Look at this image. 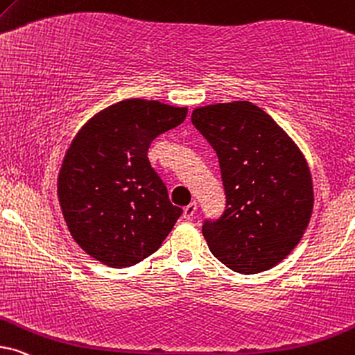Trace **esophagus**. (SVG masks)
Masks as SVG:
<instances>
[{
	"label": "esophagus",
	"instance_id": "esophagus-1",
	"mask_svg": "<svg viewBox=\"0 0 355 355\" xmlns=\"http://www.w3.org/2000/svg\"><path fill=\"white\" fill-rule=\"evenodd\" d=\"M196 211H197V204H196V202H191V204L184 207V218L192 220V217H194Z\"/></svg>",
	"mask_w": 355,
	"mask_h": 355
}]
</instances>
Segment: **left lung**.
<instances>
[{
  "mask_svg": "<svg viewBox=\"0 0 355 355\" xmlns=\"http://www.w3.org/2000/svg\"><path fill=\"white\" fill-rule=\"evenodd\" d=\"M215 153L225 210L202 233L234 272L274 268L298 245L313 211L306 159L274 119L248 101L197 107L191 117Z\"/></svg>",
  "mask_w": 355,
  "mask_h": 355,
  "instance_id": "left-lung-1",
  "label": "left lung"
}]
</instances>
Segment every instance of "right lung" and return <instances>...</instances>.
<instances>
[{
    "label": "right lung",
    "instance_id": "obj_1",
    "mask_svg": "<svg viewBox=\"0 0 355 355\" xmlns=\"http://www.w3.org/2000/svg\"><path fill=\"white\" fill-rule=\"evenodd\" d=\"M186 116L187 107L125 99L73 138L58 174V202L73 239L96 261L130 268L153 254L181 217L148 148Z\"/></svg>",
    "mask_w": 355,
    "mask_h": 355
}]
</instances>
